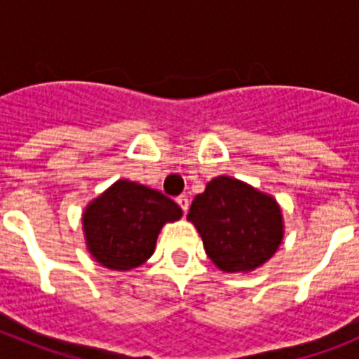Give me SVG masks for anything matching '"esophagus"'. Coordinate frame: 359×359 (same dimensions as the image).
I'll return each instance as SVG.
<instances>
[{
  "label": "esophagus",
  "mask_w": 359,
  "mask_h": 359,
  "mask_svg": "<svg viewBox=\"0 0 359 359\" xmlns=\"http://www.w3.org/2000/svg\"><path fill=\"white\" fill-rule=\"evenodd\" d=\"M176 203H177V205H180V207H182V210H183V212L189 210L190 201H189V198H187V196H180V198L176 199Z\"/></svg>",
  "instance_id": "1"
}]
</instances>
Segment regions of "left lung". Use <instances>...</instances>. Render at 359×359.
Wrapping results in <instances>:
<instances>
[{
	"label": "left lung",
	"mask_w": 359,
	"mask_h": 359,
	"mask_svg": "<svg viewBox=\"0 0 359 359\" xmlns=\"http://www.w3.org/2000/svg\"><path fill=\"white\" fill-rule=\"evenodd\" d=\"M187 221L224 273H250L268 262L284 239L282 208L273 196L231 176H217L190 205Z\"/></svg>",
	"instance_id": "left-lung-1"
}]
</instances>
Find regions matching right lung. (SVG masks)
<instances>
[{
  "label": "right lung",
  "mask_w": 359,
  "mask_h": 359,
  "mask_svg": "<svg viewBox=\"0 0 359 359\" xmlns=\"http://www.w3.org/2000/svg\"><path fill=\"white\" fill-rule=\"evenodd\" d=\"M182 215L160 190L118 180L82 212L86 248L104 268L131 271L154 253L161 228Z\"/></svg>",
  "instance_id": "right-lung-1"
}]
</instances>
